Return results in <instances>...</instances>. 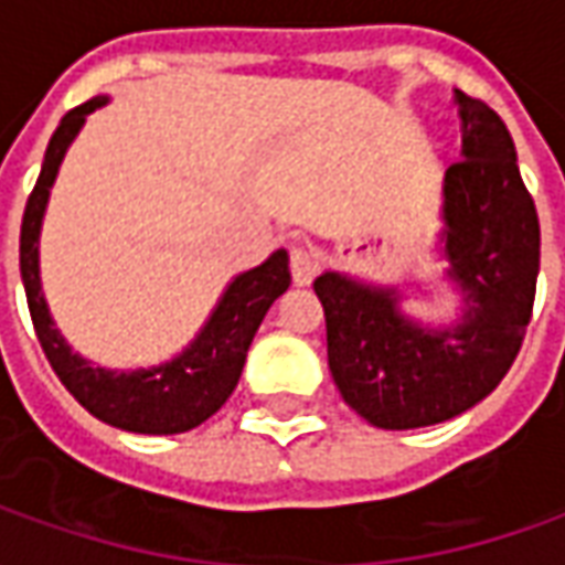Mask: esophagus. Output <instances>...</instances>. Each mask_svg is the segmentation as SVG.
Wrapping results in <instances>:
<instances>
[{
	"label": "esophagus",
	"mask_w": 565,
	"mask_h": 565,
	"mask_svg": "<svg viewBox=\"0 0 565 565\" xmlns=\"http://www.w3.org/2000/svg\"><path fill=\"white\" fill-rule=\"evenodd\" d=\"M317 274H320V258H317V252L307 248V245H295V248H291V279H295V286H310Z\"/></svg>",
	"instance_id": "34e87169"
}]
</instances>
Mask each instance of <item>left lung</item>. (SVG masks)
Wrapping results in <instances>:
<instances>
[{
    "label": "left lung",
    "instance_id": "1",
    "mask_svg": "<svg viewBox=\"0 0 565 565\" xmlns=\"http://www.w3.org/2000/svg\"><path fill=\"white\" fill-rule=\"evenodd\" d=\"M452 100L461 162L443 178L437 255L458 295V317H408L399 286L341 270L313 279L334 384L381 430L443 424L486 399L516 360L532 317L542 233L511 131L483 100L461 92Z\"/></svg>",
    "mask_w": 565,
    "mask_h": 565
}]
</instances>
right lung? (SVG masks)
I'll use <instances>...</instances> for the list:
<instances>
[{"label": "right lung", "instance_id": "right-lung-1", "mask_svg": "<svg viewBox=\"0 0 565 565\" xmlns=\"http://www.w3.org/2000/svg\"><path fill=\"white\" fill-rule=\"evenodd\" d=\"M110 97H92L82 107L70 110L49 141L39 181L26 200L21 224V279L26 291V305L33 317V329L54 375L79 399L97 422L128 430V434H150L169 437L200 427L227 403L236 381L243 375L245 353L258 332L260 320L282 291L289 289V252L276 248L270 258L236 274L221 291L209 320L202 322L196 338L181 353L157 365L141 369H107L85 360L70 348V341L54 326L52 310L42 291L39 276V236L49 209V196L57 181L61 162L67 157L70 143L85 126V119L100 110Z\"/></svg>", "mask_w": 565, "mask_h": 565}]
</instances>
